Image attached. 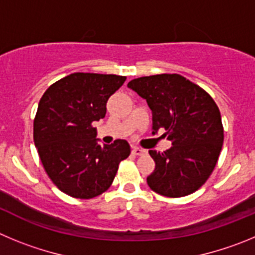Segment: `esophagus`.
I'll return each instance as SVG.
<instances>
[{
  "mask_svg": "<svg viewBox=\"0 0 255 255\" xmlns=\"http://www.w3.org/2000/svg\"><path fill=\"white\" fill-rule=\"evenodd\" d=\"M146 152H147V151L143 150V148H139V147H133L132 148V153L134 156H142V155H144Z\"/></svg>",
  "mask_w": 255,
  "mask_h": 255,
  "instance_id": "34e87169",
  "label": "esophagus"
}]
</instances>
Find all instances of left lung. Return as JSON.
I'll use <instances>...</instances> for the list:
<instances>
[{"label": "left lung", "instance_id": "8db88e82", "mask_svg": "<svg viewBox=\"0 0 255 255\" xmlns=\"http://www.w3.org/2000/svg\"><path fill=\"white\" fill-rule=\"evenodd\" d=\"M152 112L153 134L165 130L169 150L148 153L155 170L147 176L153 192L170 198L193 193L216 166L224 143L221 114L215 100L198 85L176 73L144 76L128 82Z\"/></svg>", "mask_w": 255, "mask_h": 255}]
</instances>
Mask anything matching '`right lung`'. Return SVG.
<instances>
[{
    "label": "right lung",
    "mask_w": 255,
    "mask_h": 255,
    "mask_svg": "<svg viewBox=\"0 0 255 255\" xmlns=\"http://www.w3.org/2000/svg\"><path fill=\"white\" fill-rule=\"evenodd\" d=\"M125 76L71 73L50 85L34 118V143L45 173L59 190L90 199L111 187L119 162L130 153L126 139L100 146L94 122L104 118L108 99Z\"/></svg>",
    "instance_id": "1"
}]
</instances>
